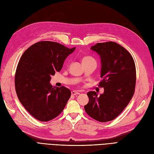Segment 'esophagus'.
I'll list each match as a JSON object with an SVG mask.
<instances>
[{
  "label": "esophagus",
  "instance_id": "34e87169",
  "mask_svg": "<svg viewBox=\"0 0 154 154\" xmlns=\"http://www.w3.org/2000/svg\"><path fill=\"white\" fill-rule=\"evenodd\" d=\"M71 94H72V95H77V94H80V93H78V92H77V91H71Z\"/></svg>",
  "mask_w": 154,
  "mask_h": 154
}]
</instances>
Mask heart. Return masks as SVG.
I'll use <instances>...</instances> for the list:
<instances>
[{
  "label": "heart",
  "mask_w": 154,
  "mask_h": 154,
  "mask_svg": "<svg viewBox=\"0 0 154 154\" xmlns=\"http://www.w3.org/2000/svg\"><path fill=\"white\" fill-rule=\"evenodd\" d=\"M93 60V59L91 57H84L82 59V62H85V61H89V60Z\"/></svg>",
  "instance_id": "obj_1"
}]
</instances>
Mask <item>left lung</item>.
<instances>
[{
  "mask_svg": "<svg viewBox=\"0 0 154 154\" xmlns=\"http://www.w3.org/2000/svg\"><path fill=\"white\" fill-rule=\"evenodd\" d=\"M101 58L99 87L104 92L98 96L95 91L87 93L89 100L84 106L87 115L101 122L113 120L122 113L134 96L136 69L127 50L117 43H99L91 47Z\"/></svg>",
  "mask_w": 154,
  "mask_h": 154,
  "instance_id": "obj_1",
  "label": "left lung"
}]
</instances>
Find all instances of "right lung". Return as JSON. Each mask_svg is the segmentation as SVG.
<instances>
[{"label": "right lung", "mask_w": 154, "mask_h": 154, "mask_svg": "<svg viewBox=\"0 0 154 154\" xmlns=\"http://www.w3.org/2000/svg\"><path fill=\"white\" fill-rule=\"evenodd\" d=\"M75 48L53 41H40L26 50L20 57L15 76L16 93L26 111L39 121L57 117L70 97L68 88L52 87L50 81Z\"/></svg>", "instance_id": "right-lung-1"}]
</instances>
